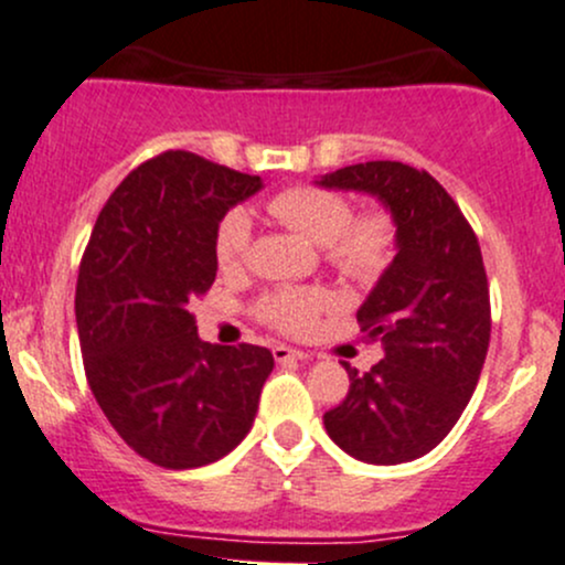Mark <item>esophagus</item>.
<instances>
[{"instance_id": "esophagus-1", "label": "esophagus", "mask_w": 565, "mask_h": 565, "mask_svg": "<svg viewBox=\"0 0 565 565\" xmlns=\"http://www.w3.org/2000/svg\"><path fill=\"white\" fill-rule=\"evenodd\" d=\"M273 358H276V362H302L308 360V354L292 347H276L273 349Z\"/></svg>"}]
</instances>
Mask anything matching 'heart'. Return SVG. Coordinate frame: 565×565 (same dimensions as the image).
Segmentation results:
<instances>
[{
    "instance_id": "b5f03b06",
    "label": "heart",
    "mask_w": 565,
    "mask_h": 565,
    "mask_svg": "<svg viewBox=\"0 0 565 565\" xmlns=\"http://www.w3.org/2000/svg\"><path fill=\"white\" fill-rule=\"evenodd\" d=\"M267 211L295 233L324 248L328 259L347 276L371 281L390 265L395 248V227L387 213H365L352 218V205L343 194L319 186H289L267 203ZM252 243V218L243 207H233L218 222L213 252L222 270L243 265ZM330 306L322 289H278L265 295L259 313L265 322L284 332H306Z\"/></svg>"
}]
</instances>
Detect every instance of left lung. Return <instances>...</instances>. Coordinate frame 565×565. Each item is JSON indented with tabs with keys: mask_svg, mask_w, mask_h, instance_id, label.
<instances>
[{
	"mask_svg": "<svg viewBox=\"0 0 565 565\" xmlns=\"http://www.w3.org/2000/svg\"><path fill=\"white\" fill-rule=\"evenodd\" d=\"M313 183L367 194L395 224V257L358 308L384 360L367 373L343 362L349 395L324 414V427L354 460H417L460 419L487 358L490 292L479 241L441 183L403 162L349 164Z\"/></svg>",
	"mask_w": 565,
	"mask_h": 565,
	"instance_id": "left-lung-1",
	"label": "left lung"
}]
</instances>
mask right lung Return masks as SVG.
<instances>
[{"mask_svg": "<svg viewBox=\"0 0 565 565\" xmlns=\"http://www.w3.org/2000/svg\"><path fill=\"white\" fill-rule=\"evenodd\" d=\"M259 189V175L168 151L118 183L83 254L75 322L88 387L118 436L162 468L222 460L257 417L273 354L200 341L189 306L216 278L218 222Z\"/></svg>", "mask_w": 565, "mask_h": 565, "instance_id": "right-lung-1", "label": "right lung"}]
</instances>
